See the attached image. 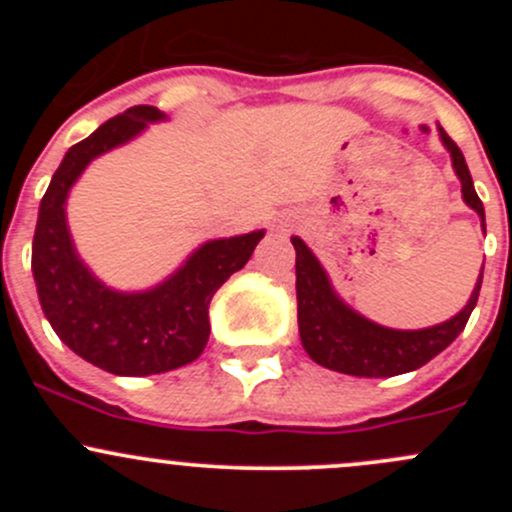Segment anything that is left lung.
I'll list each match as a JSON object with an SVG mask.
<instances>
[{"mask_svg":"<svg viewBox=\"0 0 512 512\" xmlns=\"http://www.w3.org/2000/svg\"><path fill=\"white\" fill-rule=\"evenodd\" d=\"M438 131H441L443 146L451 153L453 170L461 180L463 200L480 215V227L485 232V210L473 188L466 158L443 128ZM292 245L297 250L294 270H297V322L302 347L307 349L312 361L339 374L386 379V376L414 371L431 361L463 332L476 307L480 282H483V272H480L468 304L448 322L428 329H389L361 317L339 299L324 267L299 237H292Z\"/></svg>","mask_w":512,"mask_h":512,"instance_id":"8db88e82","label":"left lung"}]
</instances>
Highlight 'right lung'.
I'll return each mask as SVG.
<instances>
[{"label":"right lung","mask_w":512,"mask_h":512,"mask_svg":"<svg viewBox=\"0 0 512 512\" xmlns=\"http://www.w3.org/2000/svg\"><path fill=\"white\" fill-rule=\"evenodd\" d=\"M156 106H133L71 146L39 205L32 272L41 309L61 342L103 371L151 376L190 364L210 337V299L247 265L265 230L210 240L180 270L146 292H116L79 260L66 225V198L86 165L163 121Z\"/></svg>","instance_id":"obj_1"}]
</instances>
